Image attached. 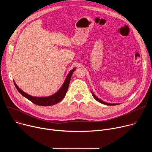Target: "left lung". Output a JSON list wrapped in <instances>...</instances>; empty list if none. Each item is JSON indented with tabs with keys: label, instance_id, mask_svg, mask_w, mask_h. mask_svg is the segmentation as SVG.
Instances as JSON below:
<instances>
[{
	"label": "left lung",
	"instance_id": "1",
	"mask_svg": "<svg viewBox=\"0 0 152 152\" xmlns=\"http://www.w3.org/2000/svg\"><path fill=\"white\" fill-rule=\"evenodd\" d=\"M92 96L94 97V98L95 100H96L98 101V102H100V103H103V104H105V105H115V104H113V103H106V102H103V101L101 100L100 99H98L92 92ZM116 105H117V104H116Z\"/></svg>",
	"mask_w": 152,
	"mask_h": 152
}]
</instances>
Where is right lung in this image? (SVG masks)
I'll return each instance as SVG.
<instances>
[{
    "label": "right lung",
    "instance_id": "1",
    "mask_svg": "<svg viewBox=\"0 0 152 152\" xmlns=\"http://www.w3.org/2000/svg\"><path fill=\"white\" fill-rule=\"evenodd\" d=\"M75 70V68L72 69L69 72L65 79V83H64V84H63L60 89L57 93H55V94H53L49 97H36L31 96V95H29L26 94L25 92H24L22 90H21L18 87V86L15 84V83H14V84H15L16 88H17V89L23 95V96H24L26 99H28V100H29L31 102L34 103V104L40 105V106H45V107L46 106H51V105H53L55 104H57V103L60 102L64 98V97L65 96V95H66L68 89L71 76H72V75H73Z\"/></svg>",
    "mask_w": 152,
    "mask_h": 152
}]
</instances>
